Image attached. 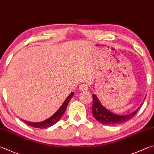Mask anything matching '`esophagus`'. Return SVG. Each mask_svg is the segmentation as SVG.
<instances>
[{"instance_id": "34e87169", "label": "esophagus", "mask_w": 154, "mask_h": 154, "mask_svg": "<svg viewBox=\"0 0 154 154\" xmlns=\"http://www.w3.org/2000/svg\"><path fill=\"white\" fill-rule=\"evenodd\" d=\"M88 88V87L87 84H82V85H80L79 87V89L81 91H87Z\"/></svg>"}]
</instances>
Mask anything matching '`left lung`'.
<instances>
[{"label": "left lung", "mask_w": 154, "mask_h": 154, "mask_svg": "<svg viewBox=\"0 0 154 154\" xmlns=\"http://www.w3.org/2000/svg\"><path fill=\"white\" fill-rule=\"evenodd\" d=\"M93 104L92 111L93 116L96 118L97 120L103 125H118V124L125 122L135 116L140 108L139 107V109H137L136 111L128 115L119 116L113 114L109 110L105 108L99 101L97 96L94 94L93 95Z\"/></svg>", "instance_id": "1"}]
</instances>
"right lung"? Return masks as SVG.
<instances>
[{
    "instance_id": "obj_1",
    "label": "right lung",
    "mask_w": 154,
    "mask_h": 154,
    "mask_svg": "<svg viewBox=\"0 0 154 154\" xmlns=\"http://www.w3.org/2000/svg\"><path fill=\"white\" fill-rule=\"evenodd\" d=\"M73 95H74V93H72L70 94V95L67 97V99H66V101H64V103L62 104V106L60 107V108H59L55 114L52 116L50 117L49 118H48V119H47L46 120H44L42 121V122H28V121L23 120L22 119H21V120L23 121V122L26 124H27L28 125L32 126V127H34V128H47L48 127H50V126L55 125L56 122H57L59 120V119L61 118L62 116H63L64 112H66L67 106L69 103L70 99H71L73 97Z\"/></svg>"
}]
</instances>
